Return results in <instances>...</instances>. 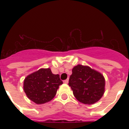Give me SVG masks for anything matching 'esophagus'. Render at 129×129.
Returning a JSON list of instances; mask_svg holds the SVG:
<instances>
[{"label": "esophagus", "instance_id": "34e87169", "mask_svg": "<svg viewBox=\"0 0 129 129\" xmlns=\"http://www.w3.org/2000/svg\"><path fill=\"white\" fill-rule=\"evenodd\" d=\"M69 82V79H66V80H63V83H65V84H68Z\"/></svg>", "mask_w": 129, "mask_h": 129}]
</instances>
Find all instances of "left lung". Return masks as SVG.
Instances as JSON below:
<instances>
[{"instance_id":"left-lung-1","label":"left lung","mask_w":129,"mask_h":129,"mask_svg":"<svg viewBox=\"0 0 129 129\" xmlns=\"http://www.w3.org/2000/svg\"><path fill=\"white\" fill-rule=\"evenodd\" d=\"M68 84L78 101L86 104H92L103 96L105 80L100 73L90 67L78 65L72 69Z\"/></svg>"}]
</instances>
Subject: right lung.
<instances>
[{
  "label": "right lung",
  "mask_w": 129,
  "mask_h": 129,
  "mask_svg": "<svg viewBox=\"0 0 129 129\" xmlns=\"http://www.w3.org/2000/svg\"><path fill=\"white\" fill-rule=\"evenodd\" d=\"M62 84L59 74H52L49 68L40 69L26 77L23 88L30 100L41 104L52 100Z\"/></svg>",
  "instance_id": "add662e5"
}]
</instances>
